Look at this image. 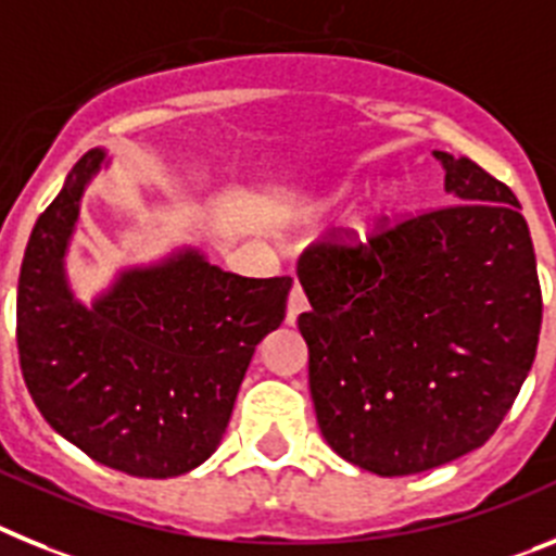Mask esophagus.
I'll list each match as a JSON object with an SVG mask.
<instances>
[{
	"label": "esophagus",
	"mask_w": 556,
	"mask_h": 556,
	"mask_svg": "<svg viewBox=\"0 0 556 556\" xmlns=\"http://www.w3.org/2000/svg\"><path fill=\"white\" fill-rule=\"evenodd\" d=\"M307 311V296L302 291V285H293L291 296H288V313H285V321L288 325H296V318Z\"/></svg>",
	"instance_id": "esophagus-1"
}]
</instances>
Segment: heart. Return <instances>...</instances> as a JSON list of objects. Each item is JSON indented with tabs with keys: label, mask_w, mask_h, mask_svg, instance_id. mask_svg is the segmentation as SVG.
<instances>
[{
	"label": "heart",
	"mask_w": 556,
	"mask_h": 556,
	"mask_svg": "<svg viewBox=\"0 0 556 556\" xmlns=\"http://www.w3.org/2000/svg\"><path fill=\"white\" fill-rule=\"evenodd\" d=\"M346 195H350V190H346V187H336V190H330V192H325V195H321V198H316V201H313V204L307 206L305 215H307V218H321V215H327V212L338 210V206L344 204ZM378 210H380V204H375L369 212H364V215H358V218L352 220L355 231H366V229H369V224H371V220H375Z\"/></svg>",
	"instance_id": "obj_1"
}]
</instances>
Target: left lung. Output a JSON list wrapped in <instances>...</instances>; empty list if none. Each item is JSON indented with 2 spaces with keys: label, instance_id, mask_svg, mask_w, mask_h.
Here are the masks:
<instances>
[{
  "label": "left lung",
  "instance_id": "left-lung-1",
  "mask_svg": "<svg viewBox=\"0 0 556 556\" xmlns=\"http://www.w3.org/2000/svg\"><path fill=\"white\" fill-rule=\"evenodd\" d=\"M456 204L299 257L311 302V397L327 445L378 476L476 451L518 397L543 296L515 192L467 156L433 151Z\"/></svg>",
  "mask_w": 556,
  "mask_h": 556
}]
</instances>
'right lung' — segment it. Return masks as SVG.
Here are the masks:
<instances>
[{"label": "right lung", "instance_id": "obj_1", "mask_svg": "<svg viewBox=\"0 0 556 556\" xmlns=\"http://www.w3.org/2000/svg\"><path fill=\"white\" fill-rule=\"evenodd\" d=\"M105 151L72 167L41 212L18 274L24 383L55 433L111 470L173 479L215 453L257 344L285 318L291 277L220 271L198 249L125 268L91 305L64 257Z\"/></svg>", "mask_w": 556, "mask_h": 556}]
</instances>
